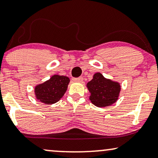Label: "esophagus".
Returning <instances> with one entry per match:
<instances>
[{"mask_svg":"<svg viewBox=\"0 0 158 158\" xmlns=\"http://www.w3.org/2000/svg\"><path fill=\"white\" fill-rule=\"evenodd\" d=\"M73 80L74 81H77V82H82L83 81V78L80 77H78V78H73Z\"/></svg>","mask_w":158,"mask_h":158,"instance_id":"obj_1","label":"esophagus"}]
</instances>
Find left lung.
<instances>
[{"label": "left lung", "mask_w": 158, "mask_h": 158, "mask_svg": "<svg viewBox=\"0 0 158 158\" xmlns=\"http://www.w3.org/2000/svg\"><path fill=\"white\" fill-rule=\"evenodd\" d=\"M87 86L91 94L89 100L98 107L113 104L118 98L120 91V85L118 83L105 79L100 73H95Z\"/></svg>", "instance_id": "8db88e82"}]
</instances>
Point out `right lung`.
<instances>
[{
  "label": "right lung",
  "mask_w": 158,
  "mask_h": 158,
  "mask_svg": "<svg viewBox=\"0 0 158 158\" xmlns=\"http://www.w3.org/2000/svg\"><path fill=\"white\" fill-rule=\"evenodd\" d=\"M69 78L55 75L35 88L37 99L45 104H53L63 96L69 83Z\"/></svg>",
  "instance_id": "1"
}]
</instances>
